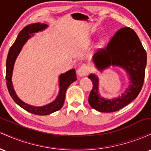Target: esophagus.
I'll use <instances>...</instances> for the list:
<instances>
[{"label": "esophagus", "mask_w": 151, "mask_h": 151, "mask_svg": "<svg viewBox=\"0 0 151 151\" xmlns=\"http://www.w3.org/2000/svg\"><path fill=\"white\" fill-rule=\"evenodd\" d=\"M77 74L79 77H85V76L89 74V70H88L87 67L85 65H83L82 66H81L80 67H79L77 71Z\"/></svg>", "instance_id": "1"}]
</instances>
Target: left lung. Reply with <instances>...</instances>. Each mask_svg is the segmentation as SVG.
Returning <instances> with one entry per match:
<instances>
[{
    "label": "left lung",
    "mask_w": 151,
    "mask_h": 151,
    "mask_svg": "<svg viewBox=\"0 0 151 151\" xmlns=\"http://www.w3.org/2000/svg\"><path fill=\"white\" fill-rule=\"evenodd\" d=\"M95 67L100 72L110 67H120L129 77V85L124 93L115 98L106 99L99 91V79L95 74L88 77L92 81L93 89L89 103L99 112H114L126 106L140 93L145 77L147 63L146 52L136 32L130 27L119 30L106 48L99 50L92 57Z\"/></svg>",
    "instance_id": "1"
}]
</instances>
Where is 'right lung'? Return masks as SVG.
<instances>
[{
    "mask_svg": "<svg viewBox=\"0 0 151 151\" xmlns=\"http://www.w3.org/2000/svg\"><path fill=\"white\" fill-rule=\"evenodd\" d=\"M47 27L48 25L40 23V22L32 23L25 26L20 31L15 42L10 48L6 60V84L12 99L17 104L27 111L40 116L49 115L50 114L60 110L65 102V93L67 88L71 84H72L74 81L77 79L74 69H72V70L66 72L65 73L60 74L59 76L60 90H59L58 95L51 103L42 106H35L25 103L18 97V95L15 93L14 88H13V81H12V76H13V67H14L15 60L21 51L22 47L27 42V41L32 37H33L35 33L45 30Z\"/></svg>",
    "mask_w": 151,
    "mask_h": 151,
    "instance_id": "right-lung-1",
    "label": "right lung"
}]
</instances>
